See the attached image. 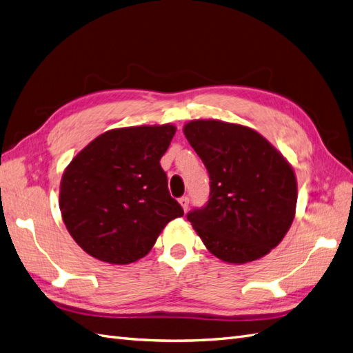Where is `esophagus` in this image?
<instances>
[{
  "label": "esophagus",
  "mask_w": 353,
  "mask_h": 353,
  "mask_svg": "<svg viewBox=\"0 0 353 353\" xmlns=\"http://www.w3.org/2000/svg\"><path fill=\"white\" fill-rule=\"evenodd\" d=\"M179 203H180V206H182V209H183L185 212L188 210V208H190V199H188L186 195L180 196V199H179Z\"/></svg>",
  "instance_id": "obj_1"
}]
</instances>
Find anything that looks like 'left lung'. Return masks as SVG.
Returning a JSON list of instances; mask_svg holds the SVG:
<instances>
[{
  "instance_id": "left-lung-1",
  "label": "left lung",
  "mask_w": 353,
  "mask_h": 353,
  "mask_svg": "<svg viewBox=\"0 0 353 353\" xmlns=\"http://www.w3.org/2000/svg\"><path fill=\"white\" fill-rule=\"evenodd\" d=\"M183 132L210 179L208 203L186 215L203 243L227 263L266 256L294 218L298 188L289 162L247 126L192 120Z\"/></svg>"
}]
</instances>
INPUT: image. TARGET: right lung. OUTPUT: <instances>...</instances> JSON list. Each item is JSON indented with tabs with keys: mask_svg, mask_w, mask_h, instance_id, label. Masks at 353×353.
Wrapping results in <instances>:
<instances>
[{
	"mask_svg": "<svg viewBox=\"0 0 353 353\" xmlns=\"http://www.w3.org/2000/svg\"><path fill=\"white\" fill-rule=\"evenodd\" d=\"M173 125L112 129L93 139L65 168L60 210L70 236L111 265L144 257L183 209L170 195L161 158Z\"/></svg>",
	"mask_w": 353,
	"mask_h": 353,
	"instance_id": "obj_1",
	"label": "right lung"
}]
</instances>
